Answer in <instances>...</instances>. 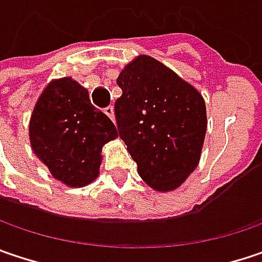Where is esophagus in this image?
Listing matches in <instances>:
<instances>
[{"mask_svg": "<svg viewBox=\"0 0 262 262\" xmlns=\"http://www.w3.org/2000/svg\"><path fill=\"white\" fill-rule=\"evenodd\" d=\"M103 113H105L106 116L110 117V118H111L113 121L116 120V116H114V108H113V106H106V108L103 110Z\"/></svg>", "mask_w": 262, "mask_h": 262, "instance_id": "obj_1", "label": "esophagus"}]
</instances>
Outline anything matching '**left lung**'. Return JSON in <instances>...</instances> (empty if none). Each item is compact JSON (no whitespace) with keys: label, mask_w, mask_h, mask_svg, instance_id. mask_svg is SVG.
Instances as JSON below:
<instances>
[{"label":"left lung","mask_w":262,"mask_h":262,"mask_svg":"<svg viewBox=\"0 0 262 262\" xmlns=\"http://www.w3.org/2000/svg\"><path fill=\"white\" fill-rule=\"evenodd\" d=\"M118 135L156 191L179 188L200 162L208 129L202 93L157 59L139 54L121 70Z\"/></svg>","instance_id":"8db88e82"}]
</instances>
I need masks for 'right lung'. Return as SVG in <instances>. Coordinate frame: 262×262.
<instances>
[{
  "label": "right lung",
  "mask_w": 262,
  "mask_h": 262,
  "mask_svg": "<svg viewBox=\"0 0 262 262\" xmlns=\"http://www.w3.org/2000/svg\"><path fill=\"white\" fill-rule=\"evenodd\" d=\"M114 123L71 77L52 80L34 106L29 120L32 151L57 181L80 188L99 175L102 146L114 141Z\"/></svg>",
  "instance_id": "add662e5"
}]
</instances>
